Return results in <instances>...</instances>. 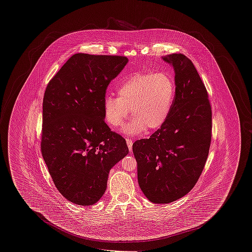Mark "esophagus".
I'll list each match as a JSON object with an SVG mask.
<instances>
[{
  "instance_id": "obj_1",
  "label": "esophagus",
  "mask_w": 252,
  "mask_h": 252,
  "mask_svg": "<svg viewBox=\"0 0 252 252\" xmlns=\"http://www.w3.org/2000/svg\"><path fill=\"white\" fill-rule=\"evenodd\" d=\"M126 144H127V146H128V149L131 151L133 141H132L131 139H129V138H126Z\"/></svg>"
}]
</instances>
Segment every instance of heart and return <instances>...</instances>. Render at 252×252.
Segmentation results:
<instances>
[{
	"label": "heart",
	"instance_id": "b5f03b06",
	"mask_svg": "<svg viewBox=\"0 0 252 252\" xmlns=\"http://www.w3.org/2000/svg\"><path fill=\"white\" fill-rule=\"evenodd\" d=\"M117 94L104 100L106 121L112 127H120L131 109L134 118L124 131L138 135L146 129L156 130L167 120L175 98V83L163 72H136L121 83Z\"/></svg>",
	"mask_w": 252,
	"mask_h": 252
}]
</instances>
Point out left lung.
Returning a JSON list of instances; mask_svg holds the SVG:
<instances>
[{
  "label": "left lung",
  "mask_w": 252,
  "mask_h": 252,
  "mask_svg": "<svg viewBox=\"0 0 252 252\" xmlns=\"http://www.w3.org/2000/svg\"><path fill=\"white\" fill-rule=\"evenodd\" d=\"M175 71L176 94L167 120L149 139L136 141L138 182L151 202L187 194L203 171L212 140V108L192 61L182 54L162 58Z\"/></svg>",
  "instance_id": "left-lung-1"
}]
</instances>
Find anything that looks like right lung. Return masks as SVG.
<instances>
[{"instance_id": "add662e5", "label": "right lung", "mask_w": 252, "mask_h": 252, "mask_svg": "<svg viewBox=\"0 0 252 252\" xmlns=\"http://www.w3.org/2000/svg\"><path fill=\"white\" fill-rule=\"evenodd\" d=\"M128 60L75 54L50 80L43 97L41 154L59 192L72 203H96L108 173L128 154L105 123L108 86Z\"/></svg>"}]
</instances>
